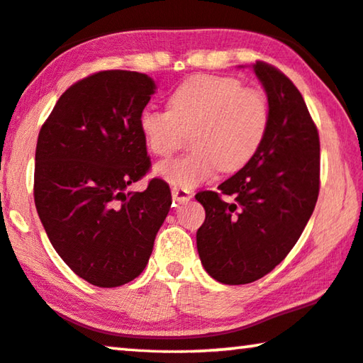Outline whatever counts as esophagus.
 <instances>
[{"label": "esophagus", "mask_w": 363, "mask_h": 363, "mask_svg": "<svg viewBox=\"0 0 363 363\" xmlns=\"http://www.w3.org/2000/svg\"><path fill=\"white\" fill-rule=\"evenodd\" d=\"M171 194H172V200H174V202H177V203H186L192 199V194H191V191H187V189L172 187Z\"/></svg>", "instance_id": "34e87169"}]
</instances>
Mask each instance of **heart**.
I'll use <instances>...</instances> for the list:
<instances>
[{
	"mask_svg": "<svg viewBox=\"0 0 363 363\" xmlns=\"http://www.w3.org/2000/svg\"><path fill=\"white\" fill-rule=\"evenodd\" d=\"M169 109L145 106L139 130L148 150L166 157L192 130L194 150L186 157L161 161L155 176L171 186L194 189L210 181L218 169L238 171L260 150L269 128V103L257 89L238 79L194 76L169 95Z\"/></svg>",
	"mask_w": 363,
	"mask_h": 363,
	"instance_id": "obj_1",
	"label": "heart"
}]
</instances>
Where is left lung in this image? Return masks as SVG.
Instances as JSON below:
<instances>
[{
  "instance_id": "8db88e82",
  "label": "left lung",
  "mask_w": 363,
  "mask_h": 363,
  "mask_svg": "<svg viewBox=\"0 0 363 363\" xmlns=\"http://www.w3.org/2000/svg\"><path fill=\"white\" fill-rule=\"evenodd\" d=\"M252 69L267 91L268 134L255 157L218 192L195 195L205 208L197 231L200 260L213 279L231 286L260 279L284 260L320 191L318 130L301 91L267 62L257 61Z\"/></svg>"
}]
</instances>
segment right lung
I'll use <instances>...</instances> for the list:
<instances>
[{
  "mask_svg": "<svg viewBox=\"0 0 363 363\" xmlns=\"http://www.w3.org/2000/svg\"><path fill=\"white\" fill-rule=\"evenodd\" d=\"M157 90L147 74L101 71L71 85L45 121L35 150L33 197L51 245L87 283L118 287L147 267L171 206L152 179L139 114Z\"/></svg>",
  "mask_w": 363,
  "mask_h": 363,
  "instance_id": "obj_1",
  "label": "right lung"
}]
</instances>
